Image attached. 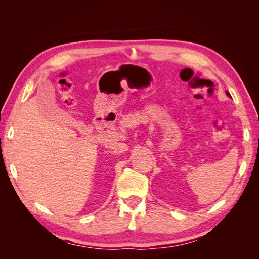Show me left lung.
Listing matches in <instances>:
<instances>
[{
	"label": "left lung",
	"mask_w": 259,
	"mask_h": 259,
	"mask_svg": "<svg viewBox=\"0 0 259 259\" xmlns=\"http://www.w3.org/2000/svg\"><path fill=\"white\" fill-rule=\"evenodd\" d=\"M226 94H227V95H228L229 97H231V95H230V94H229V92H226Z\"/></svg>",
	"instance_id": "8db88e82"
}]
</instances>
